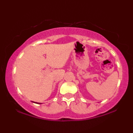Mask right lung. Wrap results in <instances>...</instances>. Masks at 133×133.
I'll return each mask as SVG.
<instances>
[{"mask_svg": "<svg viewBox=\"0 0 133 133\" xmlns=\"http://www.w3.org/2000/svg\"><path fill=\"white\" fill-rule=\"evenodd\" d=\"M34 102V103H38V104H42L41 103H38V102Z\"/></svg>", "mask_w": 133, "mask_h": 133, "instance_id": "obj_1", "label": "right lung"}]
</instances>
